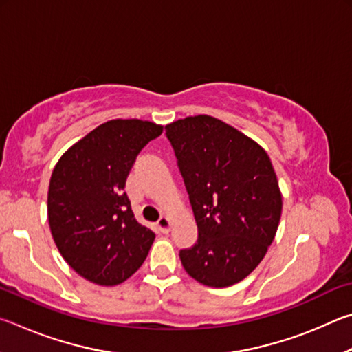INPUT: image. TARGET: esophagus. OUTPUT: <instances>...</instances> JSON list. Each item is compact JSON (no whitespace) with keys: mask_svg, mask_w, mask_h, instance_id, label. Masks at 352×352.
<instances>
[{"mask_svg":"<svg viewBox=\"0 0 352 352\" xmlns=\"http://www.w3.org/2000/svg\"><path fill=\"white\" fill-rule=\"evenodd\" d=\"M157 226H158V230L162 231V233H169V231H170V226H172L170 219H169L168 216H162V217L158 219Z\"/></svg>","mask_w":352,"mask_h":352,"instance_id":"34e87169","label":"esophagus"}]
</instances>
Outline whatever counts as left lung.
<instances>
[{
    "instance_id": "obj_1",
    "label": "left lung",
    "mask_w": 352,
    "mask_h": 352,
    "mask_svg": "<svg viewBox=\"0 0 352 352\" xmlns=\"http://www.w3.org/2000/svg\"><path fill=\"white\" fill-rule=\"evenodd\" d=\"M197 222L199 239L180 250L195 281L228 287L247 278L275 239L283 197L269 155L239 130L208 115L168 124Z\"/></svg>"
}]
</instances>
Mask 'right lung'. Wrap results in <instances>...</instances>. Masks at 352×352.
<instances>
[{
	"label": "right lung",
	"mask_w": 352,
	"mask_h": 352,
	"mask_svg": "<svg viewBox=\"0 0 352 352\" xmlns=\"http://www.w3.org/2000/svg\"><path fill=\"white\" fill-rule=\"evenodd\" d=\"M163 127L141 119L100 124L58 160L47 190V220L58 252L99 285L126 281L147 258L155 233L136 222L126 180Z\"/></svg>",
	"instance_id": "add662e5"
}]
</instances>
